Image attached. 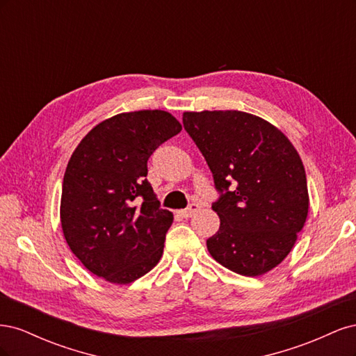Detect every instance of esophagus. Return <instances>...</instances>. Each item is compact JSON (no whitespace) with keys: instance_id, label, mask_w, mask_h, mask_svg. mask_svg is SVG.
Wrapping results in <instances>:
<instances>
[{"instance_id":"1","label":"esophagus","mask_w":356,"mask_h":356,"mask_svg":"<svg viewBox=\"0 0 356 356\" xmlns=\"http://www.w3.org/2000/svg\"><path fill=\"white\" fill-rule=\"evenodd\" d=\"M197 211H199V204H197V203H191L188 208H186V209H182V211H179L178 213L181 215V217H182V218H190V217H191V215H193V213H195V212H197Z\"/></svg>"}]
</instances>
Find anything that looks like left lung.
<instances>
[{
  "mask_svg": "<svg viewBox=\"0 0 356 356\" xmlns=\"http://www.w3.org/2000/svg\"><path fill=\"white\" fill-rule=\"evenodd\" d=\"M187 134L212 172L220 229L207 241L215 261L243 276L272 270L291 252L309 212L303 161L289 139L243 111H187Z\"/></svg>",
  "mask_w": 356,
  "mask_h": 356,
  "instance_id": "1",
  "label": "left lung"
}]
</instances>
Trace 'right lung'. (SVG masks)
<instances>
[{
	"label": "right lung",
	"mask_w": 356,
	"mask_h": 356,
	"mask_svg": "<svg viewBox=\"0 0 356 356\" xmlns=\"http://www.w3.org/2000/svg\"><path fill=\"white\" fill-rule=\"evenodd\" d=\"M181 129L161 110L122 113L96 124L74 149L60 224L70 250L93 275L126 285L159 263L174 215L160 208L147 161Z\"/></svg>",
	"instance_id": "1"
}]
</instances>
